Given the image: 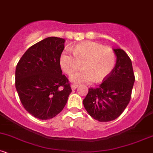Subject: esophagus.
<instances>
[{"mask_svg": "<svg viewBox=\"0 0 153 153\" xmlns=\"http://www.w3.org/2000/svg\"><path fill=\"white\" fill-rule=\"evenodd\" d=\"M78 87H79V85H71V89H72V90H75V89H76V88H78Z\"/></svg>", "mask_w": 153, "mask_h": 153, "instance_id": "34e87169", "label": "esophagus"}]
</instances>
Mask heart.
Segmentation results:
<instances>
[{
	"label": "heart",
	"instance_id": "1",
	"mask_svg": "<svg viewBox=\"0 0 153 153\" xmlns=\"http://www.w3.org/2000/svg\"><path fill=\"white\" fill-rule=\"evenodd\" d=\"M74 57L63 52L60 57L62 70L72 76L82 65L83 71L72 78L75 84L100 82L112 71L115 65V54L111 48L94 42H85L71 49Z\"/></svg>",
	"mask_w": 153,
	"mask_h": 153
}]
</instances>
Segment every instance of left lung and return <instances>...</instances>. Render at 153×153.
I'll return each instance as SVG.
<instances>
[{
    "label": "left lung",
    "mask_w": 153,
    "mask_h": 153,
    "mask_svg": "<svg viewBox=\"0 0 153 153\" xmlns=\"http://www.w3.org/2000/svg\"><path fill=\"white\" fill-rule=\"evenodd\" d=\"M114 68L98 88H89L83 104L88 114L99 122L117 119L130 102L135 76L132 63L124 50L113 49Z\"/></svg>",
    "instance_id": "obj_1"
}]
</instances>
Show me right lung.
I'll return each mask as SVG.
<instances>
[{"instance_id":"right-lung-1","label":"right lung","mask_w":153,"mask_h":153,"mask_svg":"<svg viewBox=\"0 0 153 153\" xmlns=\"http://www.w3.org/2000/svg\"><path fill=\"white\" fill-rule=\"evenodd\" d=\"M64 43L61 38H46L31 46L16 67L15 87L21 103L39 120L58 114L72 91L60 65Z\"/></svg>"}]
</instances>
